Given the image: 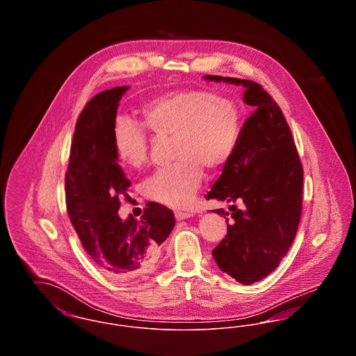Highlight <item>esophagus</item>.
<instances>
[{"label": "esophagus", "instance_id": "34e87169", "mask_svg": "<svg viewBox=\"0 0 356 356\" xmlns=\"http://www.w3.org/2000/svg\"><path fill=\"white\" fill-rule=\"evenodd\" d=\"M193 215L191 213V212H186V211H175V218L177 219V220H186V219H189V218H192Z\"/></svg>", "mask_w": 356, "mask_h": 356}]
</instances>
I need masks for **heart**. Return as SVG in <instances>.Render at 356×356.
Listing matches in <instances>:
<instances>
[{"label": "heart", "mask_w": 356, "mask_h": 356, "mask_svg": "<svg viewBox=\"0 0 356 356\" xmlns=\"http://www.w3.org/2000/svg\"><path fill=\"white\" fill-rule=\"evenodd\" d=\"M143 125L160 137H172L175 163L143 183L144 195L172 208L191 203L203 181V170H221L232 157L240 135L235 102L202 89L177 90L145 102ZM140 124L120 118L112 131L121 164L138 170L148 161L149 141Z\"/></svg>", "instance_id": "obj_1"}]
</instances>
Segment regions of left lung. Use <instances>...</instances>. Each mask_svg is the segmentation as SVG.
<instances>
[{"instance_id": "obj_1", "label": "left lung", "mask_w": 356, "mask_h": 356, "mask_svg": "<svg viewBox=\"0 0 356 356\" xmlns=\"http://www.w3.org/2000/svg\"><path fill=\"white\" fill-rule=\"evenodd\" d=\"M204 79L243 85V100L254 108L240 129L235 152L205 195L207 200L231 204L234 220L228 224L225 218L227 235L212 254L221 271L247 286L270 275L295 238L303 168L283 112L261 85L209 74ZM213 212L224 215L222 208Z\"/></svg>"}]
</instances>
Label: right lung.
Returning a JSON list of instances; mask_svg holds the SVG:
<instances>
[{"label": "right lung", "mask_w": 356, "mask_h": 356, "mask_svg": "<svg viewBox=\"0 0 356 356\" xmlns=\"http://www.w3.org/2000/svg\"><path fill=\"white\" fill-rule=\"evenodd\" d=\"M129 86L96 95L79 116L70 147L65 191L69 219L88 254L116 279L151 271L160 245L175 227L170 208L149 203L140 220L119 216L131 181L118 164L112 131L121 96Z\"/></svg>", "instance_id": "add662e5"}]
</instances>
